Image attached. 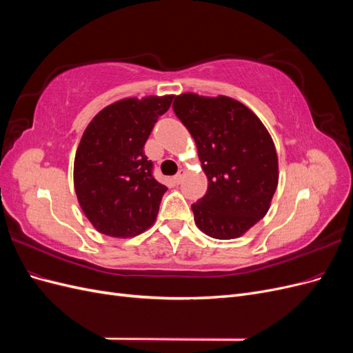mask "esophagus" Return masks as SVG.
Wrapping results in <instances>:
<instances>
[{
  "mask_svg": "<svg viewBox=\"0 0 353 353\" xmlns=\"http://www.w3.org/2000/svg\"><path fill=\"white\" fill-rule=\"evenodd\" d=\"M184 175H185V170H183V169H181V170H178V174H176V175L174 176V181H175V183H176V184H179V183H181V181H183Z\"/></svg>",
  "mask_w": 353,
  "mask_h": 353,
  "instance_id": "obj_1",
  "label": "esophagus"
}]
</instances>
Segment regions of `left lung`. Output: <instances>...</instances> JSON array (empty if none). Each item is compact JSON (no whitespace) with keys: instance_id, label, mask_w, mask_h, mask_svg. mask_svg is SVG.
Masks as SVG:
<instances>
[{"instance_id":"obj_1","label":"left lung","mask_w":353,"mask_h":353,"mask_svg":"<svg viewBox=\"0 0 353 353\" xmlns=\"http://www.w3.org/2000/svg\"><path fill=\"white\" fill-rule=\"evenodd\" d=\"M194 138L208 191L191 205L196 225L209 237L237 239L270 209L279 184V157L270 132L237 100L185 92L172 104Z\"/></svg>"}]
</instances>
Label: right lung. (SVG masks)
Returning <instances> with one entry per match:
<instances>
[{"instance_id":"1","label":"right lung","mask_w":353,"mask_h":353,"mask_svg":"<svg viewBox=\"0 0 353 353\" xmlns=\"http://www.w3.org/2000/svg\"><path fill=\"white\" fill-rule=\"evenodd\" d=\"M172 100L174 95L119 100L85 130L73 183L85 216L101 234L126 239L153 225L168 188L154 179L144 144Z\"/></svg>"}]
</instances>
